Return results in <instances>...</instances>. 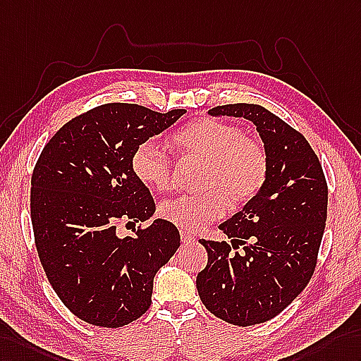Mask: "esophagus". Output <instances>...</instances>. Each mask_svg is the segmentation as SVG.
<instances>
[{
  "label": "esophagus",
  "instance_id": "1",
  "mask_svg": "<svg viewBox=\"0 0 361 361\" xmlns=\"http://www.w3.org/2000/svg\"><path fill=\"white\" fill-rule=\"evenodd\" d=\"M180 240H182V243H185V245L192 243V242H196V235L191 234L187 230H180Z\"/></svg>",
  "mask_w": 361,
  "mask_h": 361
}]
</instances>
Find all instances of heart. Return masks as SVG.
Segmentation results:
<instances>
[{"label":"heart","mask_w":361,"mask_h":361,"mask_svg":"<svg viewBox=\"0 0 361 361\" xmlns=\"http://www.w3.org/2000/svg\"><path fill=\"white\" fill-rule=\"evenodd\" d=\"M179 154L205 164L200 195H179L159 207L164 221L183 230H196L221 219L226 207L237 209L256 197L269 170L268 153L257 140L230 122L202 118L190 122L173 136ZM131 169L147 187H170L173 161L156 139H145L131 156Z\"/></svg>","instance_id":"b5f03b06"}]
</instances>
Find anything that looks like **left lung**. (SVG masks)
I'll use <instances>...</instances> for the list:
<instances>
[{
  "label": "left lung",
  "mask_w": 361,
  "mask_h": 361,
  "mask_svg": "<svg viewBox=\"0 0 361 361\" xmlns=\"http://www.w3.org/2000/svg\"><path fill=\"white\" fill-rule=\"evenodd\" d=\"M213 116L257 127L268 153L265 185L221 230L231 239H200L208 252L196 286L207 310L237 326L274 319L310 283L328 216V183L305 136L257 104L217 105Z\"/></svg>",
  "instance_id": "left-lung-1"
}]
</instances>
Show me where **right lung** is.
<instances>
[{
  "label": "right lung",
  "instance_id": "1",
  "mask_svg": "<svg viewBox=\"0 0 361 361\" xmlns=\"http://www.w3.org/2000/svg\"><path fill=\"white\" fill-rule=\"evenodd\" d=\"M185 111L98 105L68 121L42 148L30 188L35 245L51 288L78 319L119 328L150 307L154 274L180 245L178 228L156 219L121 237L116 226L154 213L131 156Z\"/></svg>",
  "mask_w": 361,
  "mask_h": 361
}]
</instances>
